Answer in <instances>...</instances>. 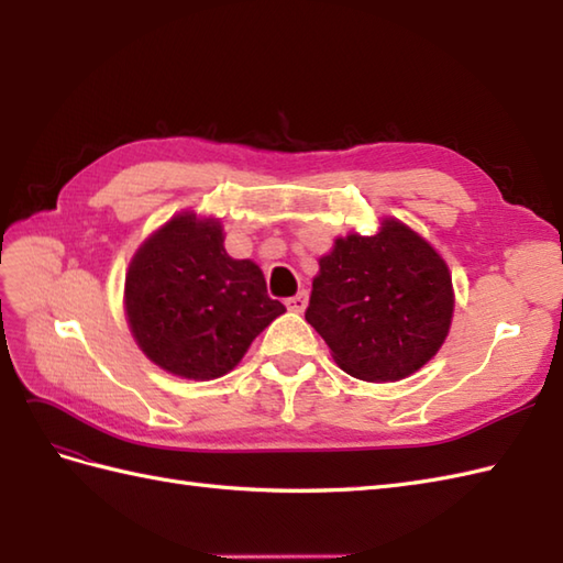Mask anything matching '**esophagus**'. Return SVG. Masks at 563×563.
<instances>
[{
  "mask_svg": "<svg viewBox=\"0 0 563 563\" xmlns=\"http://www.w3.org/2000/svg\"><path fill=\"white\" fill-rule=\"evenodd\" d=\"M307 299H309L307 290H299L295 297H287L285 305H287V309H290V311H305Z\"/></svg>",
  "mask_w": 563,
  "mask_h": 563,
  "instance_id": "34e87169",
  "label": "esophagus"
}]
</instances>
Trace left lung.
Segmentation results:
<instances>
[{
    "label": "left lung",
    "instance_id": "1",
    "mask_svg": "<svg viewBox=\"0 0 563 563\" xmlns=\"http://www.w3.org/2000/svg\"><path fill=\"white\" fill-rule=\"evenodd\" d=\"M446 261L420 234L386 218L372 238H338L319 258L305 319L338 367L362 382H398L437 355L451 329Z\"/></svg>",
    "mask_w": 563,
    "mask_h": 563
}]
</instances>
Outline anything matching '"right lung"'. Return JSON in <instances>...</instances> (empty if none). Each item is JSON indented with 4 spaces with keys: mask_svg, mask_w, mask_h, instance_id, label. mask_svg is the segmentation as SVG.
<instances>
[{
    "mask_svg": "<svg viewBox=\"0 0 563 563\" xmlns=\"http://www.w3.org/2000/svg\"><path fill=\"white\" fill-rule=\"evenodd\" d=\"M216 218L179 213L139 246L124 309L139 347L165 372L208 382L238 367L285 307L250 258H232Z\"/></svg>",
    "mask_w": 563,
    "mask_h": 563,
    "instance_id": "obj_1",
    "label": "right lung"
}]
</instances>
